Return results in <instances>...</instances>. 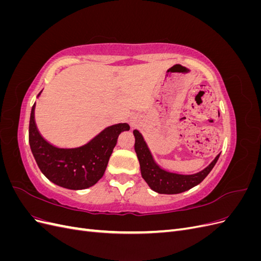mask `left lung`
<instances>
[{
    "mask_svg": "<svg viewBox=\"0 0 261 261\" xmlns=\"http://www.w3.org/2000/svg\"><path fill=\"white\" fill-rule=\"evenodd\" d=\"M133 134L135 136V151L140 165L141 176L146 180L148 186L158 194H179L200 184L215 167L220 156L219 153L207 168L194 174L170 172L155 162L141 133L135 129Z\"/></svg>",
    "mask_w": 261,
    "mask_h": 261,
    "instance_id": "1",
    "label": "left lung"
}]
</instances>
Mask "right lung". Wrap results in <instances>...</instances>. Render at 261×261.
<instances>
[{
    "instance_id": "right-lung-1",
    "label": "right lung",
    "mask_w": 261,
    "mask_h": 261,
    "mask_svg": "<svg viewBox=\"0 0 261 261\" xmlns=\"http://www.w3.org/2000/svg\"><path fill=\"white\" fill-rule=\"evenodd\" d=\"M41 92L38 94L40 96ZM36 102L29 121V145L39 169L52 183L67 189H86L103 176L118 135L129 130L127 123L105 128L84 146L59 148L46 141L35 121Z\"/></svg>"
}]
</instances>
